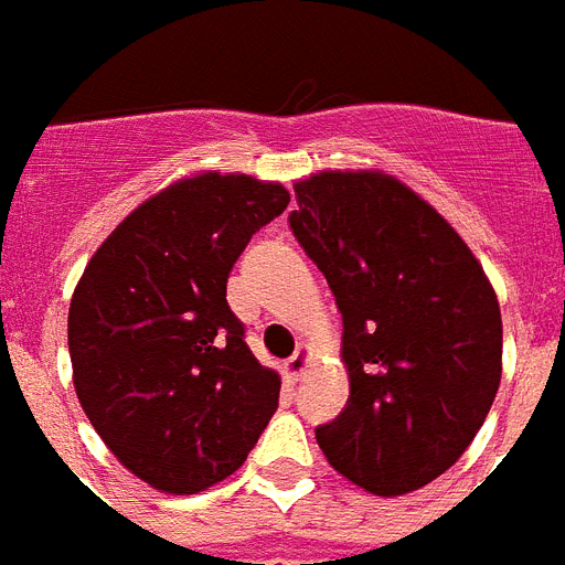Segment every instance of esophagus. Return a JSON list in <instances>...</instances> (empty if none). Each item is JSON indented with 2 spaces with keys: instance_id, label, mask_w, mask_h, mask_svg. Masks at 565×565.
<instances>
[{
  "instance_id": "34e87169",
  "label": "esophagus",
  "mask_w": 565,
  "mask_h": 565,
  "mask_svg": "<svg viewBox=\"0 0 565 565\" xmlns=\"http://www.w3.org/2000/svg\"><path fill=\"white\" fill-rule=\"evenodd\" d=\"M307 365H310V354H307L305 345H298L296 354H292L290 360L284 362V377L290 380V383H298V380L305 377Z\"/></svg>"
}]
</instances>
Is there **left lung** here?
I'll return each instance as SVG.
<instances>
[{
  "mask_svg": "<svg viewBox=\"0 0 565 565\" xmlns=\"http://www.w3.org/2000/svg\"><path fill=\"white\" fill-rule=\"evenodd\" d=\"M290 228L342 313L345 409L316 426L328 465L377 497L456 465L502 380L497 292L458 232L380 171L296 182Z\"/></svg>",
  "mask_w": 565,
  "mask_h": 565,
  "instance_id": "left-lung-1",
  "label": "left lung"
}]
</instances>
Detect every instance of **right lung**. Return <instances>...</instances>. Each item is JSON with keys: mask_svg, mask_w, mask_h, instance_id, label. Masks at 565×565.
Returning <instances> with one entry per match:
<instances>
[{"mask_svg": "<svg viewBox=\"0 0 565 565\" xmlns=\"http://www.w3.org/2000/svg\"><path fill=\"white\" fill-rule=\"evenodd\" d=\"M281 182L205 171L145 200L100 243L68 305L77 401L109 452L162 493L232 476L278 409L226 301L228 273L287 209Z\"/></svg>", "mask_w": 565, "mask_h": 565, "instance_id": "1", "label": "right lung"}]
</instances>
